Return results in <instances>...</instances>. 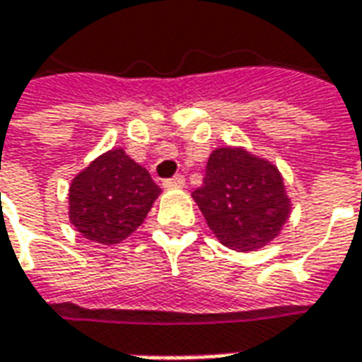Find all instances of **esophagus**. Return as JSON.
Wrapping results in <instances>:
<instances>
[{
    "label": "esophagus",
    "instance_id": "obj_1",
    "mask_svg": "<svg viewBox=\"0 0 362 362\" xmlns=\"http://www.w3.org/2000/svg\"><path fill=\"white\" fill-rule=\"evenodd\" d=\"M184 186H186L184 176H174L170 180H164V188H166V190H172V188H184Z\"/></svg>",
    "mask_w": 362,
    "mask_h": 362
}]
</instances>
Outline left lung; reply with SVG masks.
Masks as SVG:
<instances>
[{
    "label": "left lung",
    "instance_id": "8db88e82",
    "mask_svg": "<svg viewBox=\"0 0 362 362\" xmlns=\"http://www.w3.org/2000/svg\"><path fill=\"white\" fill-rule=\"evenodd\" d=\"M192 198L218 242L233 252L269 245L293 208L279 168L243 146L212 150Z\"/></svg>",
    "mask_w": 362,
    "mask_h": 362
}]
</instances>
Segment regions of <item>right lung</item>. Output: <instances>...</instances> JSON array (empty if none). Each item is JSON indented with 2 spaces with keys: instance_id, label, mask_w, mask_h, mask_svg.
Instances as JSON below:
<instances>
[{
  "instance_id": "right-lung-1",
  "label": "right lung",
  "mask_w": 362,
  "mask_h": 362,
  "mask_svg": "<svg viewBox=\"0 0 362 362\" xmlns=\"http://www.w3.org/2000/svg\"><path fill=\"white\" fill-rule=\"evenodd\" d=\"M160 192L124 148H110L69 184V222L88 242L115 245L139 230Z\"/></svg>"
}]
</instances>
